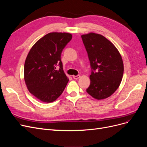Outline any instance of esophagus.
<instances>
[{
  "label": "esophagus",
  "instance_id": "1",
  "mask_svg": "<svg viewBox=\"0 0 147 147\" xmlns=\"http://www.w3.org/2000/svg\"><path fill=\"white\" fill-rule=\"evenodd\" d=\"M73 78L74 79H78L79 78H80V75H76V76H75V75H73Z\"/></svg>",
  "mask_w": 147,
  "mask_h": 147
}]
</instances>
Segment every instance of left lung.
<instances>
[{
  "instance_id": "obj_1",
  "label": "left lung",
  "mask_w": 147,
  "mask_h": 147,
  "mask_svg": "<svg viewBox=\"0 0 147 147\" xmlns=\"http://www.w3.org/2000/svg\"><path fill=\"white\" fill-rule=\"evenodd\" d=\"M82 38L90 62V85L86 90L96 99L107 98L118 88L122 80V57L113 44L103 35L90 33Z\"/></svg>"
}]
</instances>
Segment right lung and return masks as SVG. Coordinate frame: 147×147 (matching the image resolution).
<instances>
[{
  "label": "right lung",
  "instance_id": "add662e5",
  "mask_svg": "<svg viewBox=\"0 0 147 147\" xmlns=\"http://www.w3.org/2000/svg\"><path fill=\"white\" fill-rule=\"evenodd\" d=\"M72 38L69 33H49L29 51L24 63V80L29 91L40 100L52 102L64 91L69 79L64 72L61 55Z\"/></svg>",
  "mask_w": 147,
  "mask_h": 147
}]
</instances>
